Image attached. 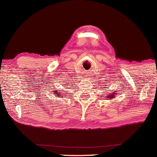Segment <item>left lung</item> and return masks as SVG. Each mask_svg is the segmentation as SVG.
I'll return each instance as SVG.
<instances>
[{"instance_id": "obj_1", "label": "left lung", "mask_w": 157, "mask_h": 157, "mask_svg": "<svg viewBox=\"0 0 157 157\" xmlns=\"http://www.w3.org/2000/svg\"><path fill=\"white\" fill-rule=\"evenodd\" d=\"M116 92H117V91H116ZM115 94H116V93H113V94H111V96H110V97H109V98H111V97H113V95H115Z\"/></svg>"}]
</instances>
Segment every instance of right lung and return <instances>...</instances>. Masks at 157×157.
Wrapping results in <instances>:
<instances>
[{"label": "right lung", "instance_id": "add662e5", "mask_svg": "<svg viewBox=\"0 0 157 157\" xmlns=\"http://www.w3.org/2000/svg\"><path fill=\"white\" fill-rule=\"evenodd\" d=\"M57 94H60V93H57Z\"/></svg>", "mask_w": 157, "mask_h": 157}]
</instances>
